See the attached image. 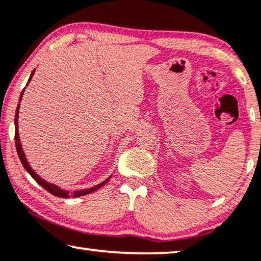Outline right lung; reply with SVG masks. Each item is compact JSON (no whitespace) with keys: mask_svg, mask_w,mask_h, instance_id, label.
Returning <instances> with one entry per match:
<instances>
[{"mask_svg":"<svg viewBox=\"0 0 261 261\" xmlns=\"http://www.w3.org/2000/svg\"><path fill=\"white\" fill-rule=\"evenodd\" d=\"M33 74H34V70L32 71V74H31V76H30V79H29V82L27 83H30V81L31 80H32V76H33ZM23 92H25V88H23V90L21 92V95H20V99H19V101H21V99H22V95H23ZM19 109H20V103H17V107H16V111H15V119H14V123H15V145H16V151H17V155H19V159H20V161H21V163H22V166L25 167V169L27 172L30 173V175L32 176V178L36 180V181L39 184L40 186H43L45 190L46 191H48V192H50L51 194H54V196H56V197H61V198H69V197H74V198H77V197H81V196H85V194H88V193H92V192H94V191H96L98 189H100V187L101 186H103L105 185V184L109 181L110 180V178L111 176H109V178H107L105 181H102V182H100L99 185H96V186H94V187H90V189H86V190H80V191H75V192H72V193H69L68 191H64V190H62L60 186H57V185H54V184H50V182H47L46 180H44L43 178H40L39 175L37 174L36 172L33 171L32 169V167L30 166V163L27 162V159H26V156H25V152H23V150H22V147H21V143H20V137H19V133H17V126H19V125H17V118H19Z\"/></svg>","mask_w":261,"mask_h":261,"instance_id":"obj_1","label":"right lung"}]
</instances>
